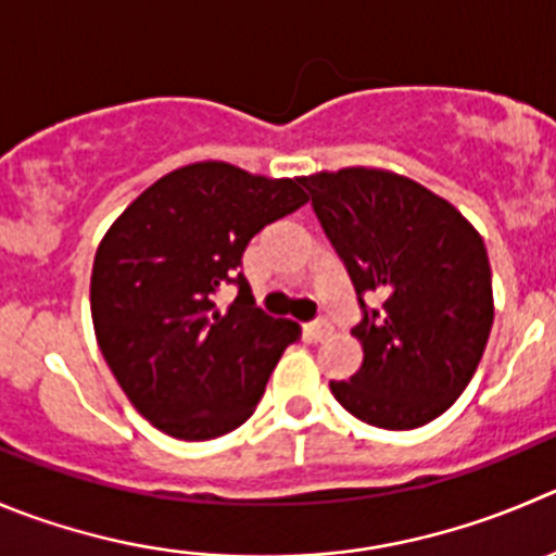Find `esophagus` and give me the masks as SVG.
Segmentation results:
<instances>
[{
    "instance_id": "34e87169",
    "label": "esophagus",
    "mask_w": 556,
    "mask_h": 556,
    "mask_svg": "<svg viewBox=\"0 0 556 556\" xmlns=\"http://www.w3.org/2000/svg\"><path fill=\"white\" fill-rule=\"evenodd\" d=\"M330 332H332V327L327 319H314L311 325H305V338H308L311 343H319L321 338H327Z\"/></svg>"
}]
</instances>
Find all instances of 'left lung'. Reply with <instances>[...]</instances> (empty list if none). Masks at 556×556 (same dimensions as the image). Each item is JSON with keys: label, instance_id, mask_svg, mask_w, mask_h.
<instances>
[{"label": "left lung", "instance_id": "1", "mask_svg": "<svg viewBox=\"0 0 556 556\" xmlns=\"http://www.w3.org/2000/svg\"><path fill=\"white\" fill-rule=\"evenodd\" d=\"M352 278L363 366L330 382L357 420L390 431L426 426L472 379L491 321V267L467 218L422 185L382 168L300 177ZM379 299L368 309L365 298Z\"/></svg>", "mask_w": 556, "mask_h": 556}]
</instances>
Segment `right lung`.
I'll list each match as a JSON object with an SVG mask.
<instances>
[{"label":"right lung","mask_w":556,"mask_h":556,"mask_svg":"<svg viewBox=\"0 0 556 556\" xmlns=\"http://www.w3.org/2000/svg\"><path fill=\"white\" fill-rule=\"evenodd\" d=\"M308 202L300 179L229 163L177 168L125 210L94 253L98 346L130 404L185 442L248 420L300 327L253 305L240 273L253 235ZM237 286L236 303L217 292Z\"/></svg>","instance_id":"add662e5"}]
</instances>
